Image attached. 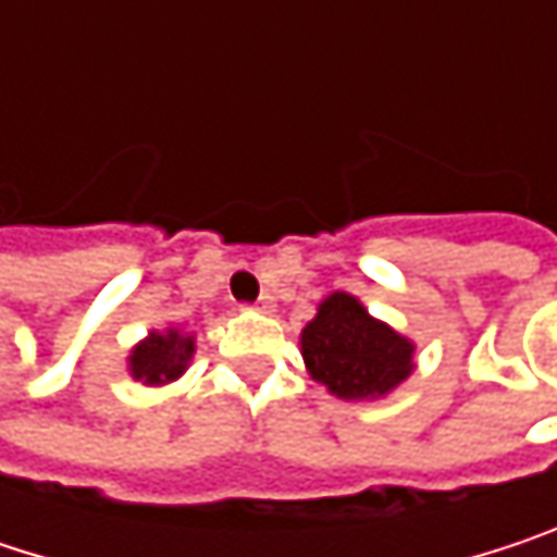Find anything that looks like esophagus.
I'll use <instances>...</instances> for the list:
<instances>
[{"instance_id":"34e87169","label":"esophagus","mask_w":557,"mask_h":557,"mask_svg":"<svg viewBox=\"0 0 557 557\" xmlns=\"http://www.w3.org/2000/svg\"><path fill=\"white\" fill-rule=\"evenodd\" d=\"M255 309H261V312H274V296H271V293H261V299L255 302Z\"/></svg>"}]
</instances>
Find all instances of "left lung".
<instances>
[{
	"mask_svg": "<svg viewBox=\"0 0 557 557\" xmlns=\"http://www.w3.org/2000/svg\"><path fill=\"white\" fill-rule=\"evenodd\" d=\"M302 358L319 384L345 399L384 396L412 371V345L348 293H332L302 329Z\"/></svg>",
	"mask_w": 557,
	"mask_h": 557,
	"instance_id": "obj_1",
	"label": "left lung"
}]
</instances>
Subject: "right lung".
<instances>
[{"label": "right lung", "mask_w": 557, "mask_h": 557, "mask_svg": "<svg viewBox=\"0 0 557 557\" xmlns=\"http://www.w3.org/2000/svg\"><path fill=\"white\" fill-rule=\"evenodd\" d=\"M193 355V338L180 332H154L148 342H141L132 351V374L145 384H168L183 374L186 361Z\"/></svg>", "instance_id": "1"}]
</instances>
